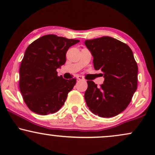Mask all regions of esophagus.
<instances>
[{
  "label": "esophagus",
  "mask_w": 155,
  "mask_h": 155,
  "mask_svg": "<svg viewBox=\"0 0 155 155\" xmlns=\"http://www.w3.org/2000/svg\"><path fill=\"white\" fill-rule=\"evenodd\" d=\"M76 79H77L78 80H80V81H81V80H84V78L82 77L81 76H79V75H76Z\"/></svg>",
  "instance_id": "esophagus-1"
}]
</instances>
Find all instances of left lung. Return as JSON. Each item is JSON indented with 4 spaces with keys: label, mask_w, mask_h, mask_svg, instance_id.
<instances>
[{
    "label": "left lung",
    "mask_w": 155,
    "mask_h": 155,
    "mask_svg": "<svg viewBox=\"0 0 155 155\" xmlns=\"http://www.w3.org/2000/svg\"><path fill=\"white\" fill-rule=\"evenodd\" d=\"M95 70L104 73L100 87L87 81L84 99L92 113L101 117L117 116L127 107L138 84V65L131 49L109 36L86 40Z\"/></svg>",
    "instance_id": "left-lung-1"
}]
</instances>
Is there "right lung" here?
Here are the masks:
<instances>
[{
    "label": "right lung",
    "mask_w": 155,
    "mask_h": 155,
    "mask_svg": "<svg viewBox=\"0 0 155 155\" xmlns=\"http://www.w3.org/2000/svg\"><path fill=\"white\" fill-rule=\"evenodd\" d=\"M79 40L46 35L27 48L19 68V89L28 107L47 115L59 111L76 79L58 76L57 69L65 64L69 47Z\"/></svg>",
    "instance_id": "1"
}]
</instances>
